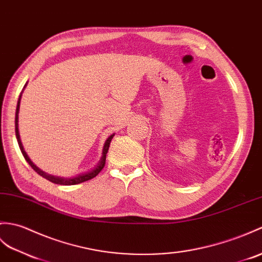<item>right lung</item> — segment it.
Wrapping results in <instances>:
<instances>
[{"instance_id": "right-lung-1", "label": "right lung", "mask_w": 262, "mask_h": 262, "mask_svg": "<svg viewBox=\"0 0 262 262\" xmlns=\"http://www.w3.org/2000/svg\"><path fill=\"white\" fill-rule=\"evenodd\" d=\"M26 87H27V83H26V86H24V88H26ZM24 88H23V90H24ZM23 90H22V93H23ZM22 93L20 94L19 100H17L16 111H15V136H16V139H17V144H19V147H20V149L22 151V155L24 156V159H26V161L29 163V165L31 166L39 175H41L42 178H45L48 181L52 182V183L60 184V185H75V184H79V183H82V182H86V181H89L91 179H94L95 176L98 175V173L103 168V166H105L106 154H107V151H108L109 145H111L112 138L115 136V134H113V135H111L106 139L105 144H103L101 159H100L99 163L96 165V167H94L93 169H90V171H88L86 173H81V174H79L77 176H74V178H61V176H54V175H51V174H48L45 171H42V169H40L31 160H30V157L28 156L27 151L24 150V147H23L22 142H21L20 132H19V112H20V101H21V98H22Z\"/></svg>"}]
</instances>
